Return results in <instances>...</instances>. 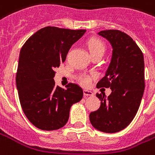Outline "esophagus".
<instances>
[{"label": "esophagus", "instance_id": "esophagus-1", "mask_svg": "<svg viewBox=\"0 0 155 155\" xmlns=\"http://www.w3.org/2000/svg\"><path fill=\"white\" fill-rule=\"evenodd\" d=\"M84 97H88V96H93V93L92 91H89V90H87V89H84Z\"/></svg>", "mask_w": 155, "mask_h": 155}]
</instances>
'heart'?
Segmentation results:
<instances>
[{"instance_id": "b5f03b06", "label": "heart", "mask_w": 155, "mask_h": 155, "mask_svg": "<svg viewBox=\"0 0 155 155\" xmlns=\"http://www.w3.org/2000/svg\"><path fill=\"white\" fill-rule=\"evenodd\" d=\"M88 51L92 56L97 54H104L105 52V45L102 43V41L96 38H93L88 41ZM77 79L78 81L80 83V84H82L83 86L90 85L92 82V78L90 75L87 74H81L78 76Z\"/></svg>"}]
</instances>
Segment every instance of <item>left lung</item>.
Returning <instances> with one entry per match:
<instances>
[{
	"label": "left lung",
	"mask_w": 155,
	"mask_h": 155,
	"mask_svg": "<svg viewBox=\"0 0 155 155\" xmlns=\"http://www.w3.org/2000/svg\"><path fill=\"white\" fill-rule=\"evenodd\" d=\"M112 46L111 60L106 75L97 88H110L108 97L105 93L97 97L101 106L89 114L96 129L114 133L124 129L137 113L145 89V64L142 52L126 33L119 30L98 32Z\"/></svg>",
	"instance_id": "obj_1"
}]
</instances>
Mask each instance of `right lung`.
<instances>
[{"instance_id":"add662e5","label":"right lung","mask_w":155,"mask_h":155,"mask_svg":"<svg viewBox=\"0 0 155 155\" xmlns=\"http://www.w3.org/2000/svg\"><path fill=\"white\" fill-rule=\"evenodd\" d=\"M86 30L46 27L33 34L21 49L16 74L20 104L28 120L45 131L61 128L70 109L83 98V89L70 83L55 86L54 69L64 62L73 44Z\"/></svg>"}]
</instances>
